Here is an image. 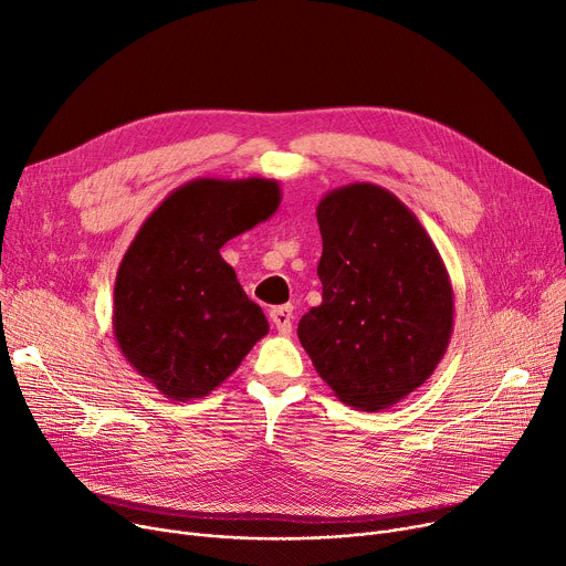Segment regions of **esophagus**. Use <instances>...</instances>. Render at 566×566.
Wrapping results in <instances>:
<instances>
[{
  "instance_id": "34e87169",
  "label": "esophagus",
  "mask_w": 566,
  "mask_h": 566,
  "mask_svg": "<svg viewBox=\"0 0 566 566\" xmlns=\"http://www.w3.org/2000/svg\"><path fill=\"white\" fill-rule=\"evenodd\" d=\"M271 321L280 335H291V325H293V307L291 305H280L271 310Z\"/></svg>"
}]
</instances>
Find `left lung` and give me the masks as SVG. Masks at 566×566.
Returning a JSON list of instances; mask_svg holds the SVG:
<instances>
[{"instance_id":"left-lung-1","label":"left lung","mask_w":566,"mask_h":566,"mask_svg":"<svg viewBox=\"0 0 566 566\" xmlns=\"http://www.w3.org/2000/svg\"><path fill=\"white\" fill-rule=\"evenodd\" d=\"M321 305L298 323L339 401L378 412L436 371L454 328V291L431 235L390 190L350 184L316 206Z\"/></svg>"}]
</instances>
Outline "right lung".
Returning <instances> with one entry per match:
<instances>
[{
    "label": "right lung",
    "instance_id": "1",
    "mask_svg": "<svg viewBox=\"0 0 566 566\" xmlns=\"http://www.w3.org/2000/svg\"><path fill=\"white\" fill-rule=\"evenodd\" d=\"M280 201L273 178H195L133 238L116 273L112 328L130 367L167 399L211 395L268 333L220 248Z\"/></svg>",
    "mask_w": 566,
    "mask_h": 566
}]
</instances>
